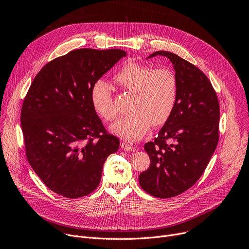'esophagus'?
<instances>
[{"label":"esophagus","instance_id":"esophagus-1","mask_svg":"<svg viewBox=\"0 0 249 249\" xmlns=\"http://www.w3.org/2000/svg\"><path fill=\"white\" fill-rule=\"evenodd\" d=\"M121 147H122L125 151H129V152L135 151V147L131 146V145H130L129 143H127V142H122V143H121Z\"/></svg>","mask_w":249,"mask_h":249}]
</instances>
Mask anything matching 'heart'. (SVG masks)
I'll use <instances>...</instances> for the list:
<instances>
[{"mask_svg": "<svg viewBox=\"0 0 249 249\" xmlns=\"http://www.w3.org/2000/svg\"><path fill=\"white\" fill-rule=\"evenodd\" d=\"M123 88L136 93L132 112L111 126L112 132L128 141H136L154 125L163 124L174 111L178 98V78L167 69L154 70L135 61L125 63L115 75ZM90 103L95 112L107 121L117 117L112 88L97 81L90 89Z\"/></svg>", "mask_w": 249, "mask_h": 249, "instance_id": "obj_1", "label": "heart"}]
</instances>
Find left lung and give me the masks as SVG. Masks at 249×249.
<instances>
[{
  "mask_svg": "<svg viewBox=\"0 0 249 249\" xmlns=\"http://www.w3.org/2000/svg\"><path fill=\"white\" fill-rule=\"evenodd\" d=\"M166 56L178 78V98L159 136L144 149L150 166L139 176L141 188L156 198H172L196 184L203 175L219 139L220 108L217 95L205 73L168 51L147 58Z\"/></svg>",
  "mask_w": 249,
  "mask_h": 249,
  "instance_id": "1",
  "label": "left lung"
}]
</instances>
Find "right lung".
<instances>
[{"label":"right lung","mask_w":249,"mask_h":249,"mask_svg":"<svg viewBox=\"0 0 249 249\" xmlns=\"http://www.w3.org/2000/svg\"><path fill=\"white\" fill-rule=\"evenodd\" d=\"M121 49H75L37 73L23 102L21 128L27 160L44 185L62 197L90 194L103 165L119 148L90 103V89L126 56Z\"/></svg>","instance_id":"add662e5"}]
</instances>
